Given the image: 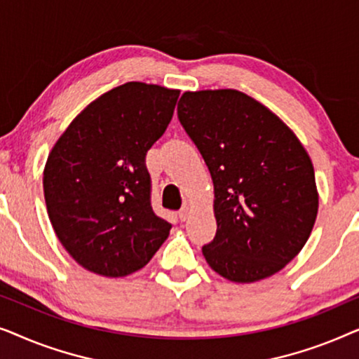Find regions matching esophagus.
I'll list each match as a JSON object with an SVG mask.
<instances>
[{
  "label": "esophagus",
  "instance_id": "34e87169",
  "mask_svg": "<svg viewBox=\"0 0 359 359\" xmlns=\"http://www.w3.org/2000/svg\"><path fill=\"white\" fill-rule=\"evenodd\" d=\"M189 214H191L189 208H188V205H184V208H181V210L178 212V217H180V220H183V222H184V220L189 217Z\"/></svg>",
  "mask_w": 359,
  "mask_h": 359
}]
</instances>
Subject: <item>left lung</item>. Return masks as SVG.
<instances>
[{
    "label": "left lung",
    "mask_w": 359,
    "mask_h": 359,
    "mask_svg": "<svg viewBox=\"0 0 359 359\" xmlns=\"http://www.w3.org/2000/svg\"><path fill=\"white\" fill-rule=\"evenodd\" d=\"M178 119L214 183L217 232L203 255L220 276L253 283L283 269L317 217L312 161L294 132L235 90L184 93Z\"/></svg>",
    "instance_id": "left-lung-1"
}]
</instances>
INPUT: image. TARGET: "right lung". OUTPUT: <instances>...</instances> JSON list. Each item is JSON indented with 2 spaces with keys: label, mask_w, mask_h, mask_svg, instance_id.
Here are the masks:
<instances>
[{
  "label": "right lung",
  "mask_w": 359,
  "mask_h": 359,
  "mask_svg": "<svg viewBox=\"0 0 359 359\" xmlns=\"http://www.w3.org/2000/svg\"><path fill=\"white\" fill-rule=\"evenodd\" d=\"M180 91L130 81L68 126L43 170L48 219L88 271L117 278L144 268L171 224L151 209L147 151L163 135Z\"/></svg>",
  "instance_id": "obj_1"
}]
</instances>
